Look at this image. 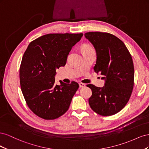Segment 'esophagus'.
Returning <instances> with one entry per match:
<instances>
[{"mask_svg": "<svg viewBox=\"0 0 149 149\" xmlns=\"http://www.w3.org/2000/svg\"><path fill=\"white\" fill-rule=\"evenodd\" d=\"M79 87L80 88H83V87H85V84L84 83H79Z\"/></svg>", "mask_w": 149, "mask_h": 149, "instance_id": "obj_1", "label": "esophagus"}]
</instances>
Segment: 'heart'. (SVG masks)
<instances>
[{"label":"heart","mask_w":149,"mask_h":149,"mask_svg":"<svg viewBox=\"0 0 149 149\" xmlns=\"http://www.w3.org/2000/svg\"><path fill=\"white\" fill-rule=\"evenodd\" d=\"M83 50L84 51H94V49L92 47H85L84 48H83Z\"/></svg>","instance_id":"heart-1"}]
</instances>
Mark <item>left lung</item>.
<instances>
[{
    "label": "left lung",
    "instance_id": "8db88e82",
    "mask_svg": "<svg viewBox=\"0 0 149 149\" xmlns=\"http://www.w3.org/2000/svg\"><path fill=\"white\" fill-rule=\"evenodd\" d=\"M84 36L96 52L94 70L105 80L102 88L87 85L92 91L89 106L101 116L114 115L123 109L131 96L134 81L132 56L125 44L111 33L93 31Z\"/></svg>",
    "mask_w": 149,
    "mask_h": 149
}]
</instances>
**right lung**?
Masks as SVG:
<instances>
[{"instance_id":"add662e5","label":"right lung","mask_w":149,"mask_h":149,"mask_svg":"<svg viewBox=\"0 0 149 149\" xmlns=\"http://www.w3.org/2000/svg\"><path fill=\"white\" fill-rule=\"evenodd\" d=\"M83 35L47 34L31 42L25 52L20 67L21 90L26 104L40 118L55 119L69 109L79 84L74 81L56 84L55 76Z\"/></svg>"}]
</instances>
